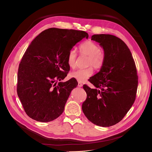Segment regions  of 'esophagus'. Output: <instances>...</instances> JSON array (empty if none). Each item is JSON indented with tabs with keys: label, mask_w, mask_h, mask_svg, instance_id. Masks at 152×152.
I'll return each instance as SVG.
<instances>
[{
	"label": "esophagus",
	"mask_w": 152,
	"mask_h": 152,
	"mask_svg": "<svg viewBox=\"0 0 152 152\" xmlns=\"http://www.w3.org/2000/svg\"><path fill=\"white\" fill-rule=\"evenodd\" d=\"M82 86H83V85H82V83H80V82H78V87H82Z\"/></svg>",
	"instance_id": "34e87169"
}]
</instances>
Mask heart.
<instances>
[{
	"mask_svg": "<svg viewBox=\"0 0 152 152\" xmlns=\"http://www.w3.org/2000/svg\"><path fill=\"white\" fill-rule=\"evenodd\" d=\"M79 52L80 54L88 56V66H92L96 69H99L103 65L105 59L104 54L101 51V48L99 45L93 41L88 40L82 43L79 46ZM76 58V50L74 49H70L67 56V63L70 68H73L75 66ZM93 69L89 67L73 71L70 73V76L79 82H84L93 75Z\"/></svg>",
	"mask_w": 152,
	"mask_h": 152,
	"instance_id": "b5f03b06",
	"label": "heart"
}]
</instances>
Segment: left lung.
Listing matches in <instances>:
<instances>
[{
  "instance_id": "8db88e82",
  "label": "left lung",
  "mask_w": 152,
  "mask_h": 152,
  "mask_svg": "<svg viewBox=\"0 0 152 152\" xmlns=\"http://www.w3.org/2000/svg\"><path fill=\"white\" fill-rule=\"evenodd\" d=\"M91 40L99 43L105 59L89 82L95 89L83 88L87 98L82 108L92 123L110 127L120 122L134 103L138 78L134 59L123 40L109 34H96Z\"/></svg>"
}]
</instances>
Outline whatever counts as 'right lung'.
I'll list each match as a JSON object with an SVG mask.
<instances>
[{
    "label": "right lung",
    "mask_w": 152,
    "mask_h": 152,
    "mask_svg": "<svg viewBox=\"0 0 152 152\" xmlns=\"http://www.w3.org/2000/svg\"><path fill=\"white\" fill-rule=\"evenodd\" d=\"M88 34L84 31L51 28L32 40L18 72L17 93L27 115L48 122L62 114L71 91L77 86L66 77L69 50Z\"/></svg>",
    "instance_id": "obj_1"
}]
</instances>
